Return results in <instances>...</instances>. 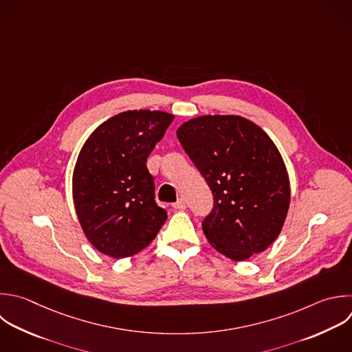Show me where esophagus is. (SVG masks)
Returning <instances> with one entry per match:
<instances>
[{
    "mask_svg": "<svg viewBox=\"0 0 352 352\" xmlns=\"http://www.w3.org/2000/svg\"><path fill=\"white\" fill-rule=\"evenodd\" d=\"M172 208L176 209V210H183V209H186V201H184L183 198H179V199L172 205Z\"/></svg>",
    "mask_w": 352,
    "mask_h": 352,
    "instance_id": "1",
    "label": "esophagus"
}]
</instances>
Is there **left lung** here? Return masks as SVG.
<instances>
[{"label": "left lung", "instance_id": "8db88e82", "mask_svg": "<svg viewBox=\"0 0 352 352\" xmlns=\"http://www.w3.org/2000/svg\"><path fill=\"white\" fill-rule=\"evenodd\" d=\"M177 139L213 195L202 221L210 245L235 261L265 250L290 204L287 172L270 136L239 116H204L184 122Z\"/></svg>", "mask_w": 352, "mask_h": 352}]
</instances>
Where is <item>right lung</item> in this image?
<instances>
[{"instance_id":"obj_1","label":"right lung","mask_w":352,"mask_h":352,"mask_svg":"<svg viewBox=\"0 0 352 352\" xmlns=\"http://www.w3.org/2000/svg\"><path fill=\"white\" fill-rule=\"evenodd\" d=\"M164 111L133 110L111 117L82 146L73 198L88 241L114 258L144 249L166 220L155 202L147 157L173 121Z\"/></svg>"}]
</instances>
